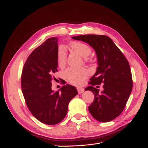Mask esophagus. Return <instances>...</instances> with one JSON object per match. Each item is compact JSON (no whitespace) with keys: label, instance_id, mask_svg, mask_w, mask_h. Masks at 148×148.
I'll return each mask as SVG.
<instances>
[{"label":"esophagus","instance_id":"obj_1","mask_svg":"<svg viewBox=\"0 0 148 148\" xmlns=\"http://www.w3.org/2000/svg\"><path fill=\"white\" fill-rule=\"evenodd\" d=\"M77 90L78 92V93H79V94L81 93H83L84 91V88H77Z\"/></svg>","mask_w":148,"mask_h":148}]
</instances>
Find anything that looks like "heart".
Here are the masks:
<instances>
[{
    "label": "heart",
    "mask_w": 148,
    "mask_h": 148,
    "mask_svg": "<svg viewBox=\"0 0 148 148\" xmlns=\"http://www.w3.org/2000/svg\"><path fill=\"white\" fill-rule=\"evenodd\" d=\"M70 46L75 51L84 57L85 60L87 61L88 60L87 56H88L92 53V49L88 45L81 42L74 41L70 44ZM56 60H57L58 65L60 67H62L65 64L66 60H67V52L64 47H59ZM88 71L85 68L69 67L66 69L63 73L64 77L68 83L76 86L81 85L83 83L84 80L88 76Z\"/></svg>",
    "instance_id": "heart-1"
}]
</instances>
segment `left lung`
I'll list each match as a JSON object with an SVG mask.
<instances>
[{"instance_id": "1", "label": "left lung", "mask_w": 148, "mask_h": 148, "mask_svg": "<svg viewBox=\"0 0 148 148\" xmlns=\"http://www.w3.org/2000/svg\"><path fill=\"white\" fill-rule=\"evenodd\" d=\"M72 39L87 42L95 49L99 67L90 79V86L95 96L88 107L90 114L97 121H111L123 111L132 90V76L129 63L110 37L102 35H82ZM102 83L104 90L97 88ZM97 85V88L94 87Z\"/></svg>"}]
</instances>
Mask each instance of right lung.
<instances>
[{"mask_svg": "<svg viewBox=\"0 0 148 148\" xmlns=\"http://www.w3.org/2000/svg\"><path fill=\"white\" fill-rule=\"evenodd\" d=\"M58 39L51 37L31 53L25 63L21 85L27 108L46 125L59 123L67 113L68 105L77 95L74 86L66 84L60 92L51 90L53 74L57 72Z\"/></svg>", "mask_w": 148, "mask_h": 148, "instance_id": "add662e5", "label": "right lung"}]
</instances>
